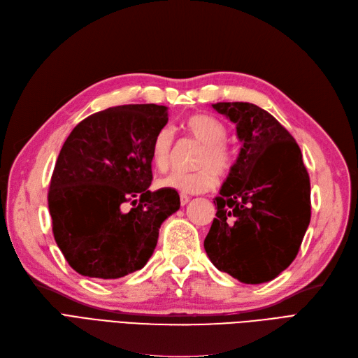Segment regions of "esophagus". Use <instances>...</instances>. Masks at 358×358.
Instances as JSON below:
<instances>
[{
  "mask_svg": "<svg viewBox=\"0 0 358 358\" xmlns=\"http://www.w3.org/2000/svg\"><path fill=\"white\" fill-rule=\"evenodd\" d=\"M189 201H190V196H187V194H184V193H181L180 194V203L184 206V205H187L189 203Z\"/></svg>",
  "mask_w": 358,
  "mask_h": 358,
  "instance_id": "34e87169",
  "label": "esophagus"
}]
</instances>
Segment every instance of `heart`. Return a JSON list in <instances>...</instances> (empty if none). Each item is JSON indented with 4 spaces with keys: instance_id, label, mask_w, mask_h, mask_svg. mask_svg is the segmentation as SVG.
<instances>
[{
    "instance_id": "heart-1",
    "label": "heart",
    "mask_w": 358,
    "mask_h": 358,
    "mask_svg": "<svg viewBox=\"0 0 358 358\" xmlns=\"http://www.w3.org/2000/svg\"><path fill=\"white\" fill-rule=\"evenodd\" d=\"M182 129L202 144L193 172H172L160 178L157 186L182 193H202L217 184V174L226 177L234 166V156L226 145V126L208 114H193L182 122ZM172 132H157L152 147V160L159 171H166L171 159Z\"/></svg>"
}]
</instances>
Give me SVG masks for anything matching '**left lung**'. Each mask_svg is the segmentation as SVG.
I'll return each instance as SVG.
<instances>
[{
  "label": "left lung",
  "mask_w": 358,
  "mask_h": 358,
  "mask_svg": "<svg viewBox=\"0 0 358 358\" xmlns=\"http://www.w3.org/2000/svg\"><path fill=\"white\" fill-rule=\"evenodd\" d=\"M236 126L239 155L222 184L203 241L214 266L244 284L276 278L297 256L310 220L301 148L273 116L250 102L211 106Z\"/></svg>",
  "instance_id": "1"
}]
</instances>
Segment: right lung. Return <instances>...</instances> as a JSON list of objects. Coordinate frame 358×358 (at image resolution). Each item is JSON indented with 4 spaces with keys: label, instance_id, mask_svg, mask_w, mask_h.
I'll return each mask as SVG.
<instances>
[{
    "label": "right lung",
    "instance_id": "add662e5",
    "mask_svg": "<svg viewBox=\"0 0 358 358\" xmlns=\"http://www.w3.org/2000/svg\"><path fill=\"white\" fill-rule=\"evenodd\" d=\"M168 107L131 103L80 122L57 156L49 190L53 236L83 276L117 280L152 257L177 190L152 192V147ZM133 208L125 211V203Z\"/></svg>",
    "mask_w": 358,
    "mask_h": 358
}]
</instances>
